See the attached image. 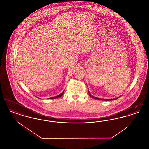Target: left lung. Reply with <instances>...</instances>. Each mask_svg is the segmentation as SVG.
Instances as JSON below:
<instances>
[{
    "instance_id": "left-lung-1",
    "label": "left lung",
    "mask_w": 149,
    "mask_h": 149,
    "mask_svg": "<svg viewBox=\"0 0 149 149\" xmlns=\"http://www.w3.org/2000/svg\"><path fill=\"white\" fill-rule=\"evenodd\" d=\"M89 96L90 97H92L93 98H95V99H99V100H116V99H117V98H116V99H100V98H96V97H93L92 95H91V94H90V93L89 92Z\"/></svg>"
}]
</instances>
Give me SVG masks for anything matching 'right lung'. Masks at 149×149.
<instances>
[{
    "mask_svg": "<svg viewBox=\"0 0 149 149\" xmlns=\"http://www.w3.org/2000/svg\"><path fill=\"white\" fill-rule=\"evenodd\" d=\"M64 92L62 93H61L60 94H59L58 95H57V96H56V97H54L50 98V99H55V98H58V97H60L61 96H62V95H63V93H64Z\"/></svg>",
    "mask_w": 149,
    "mask_h": 149,
    "instance_id": "right-lung-1",
    "label": "right lung"
}]
</instances>
